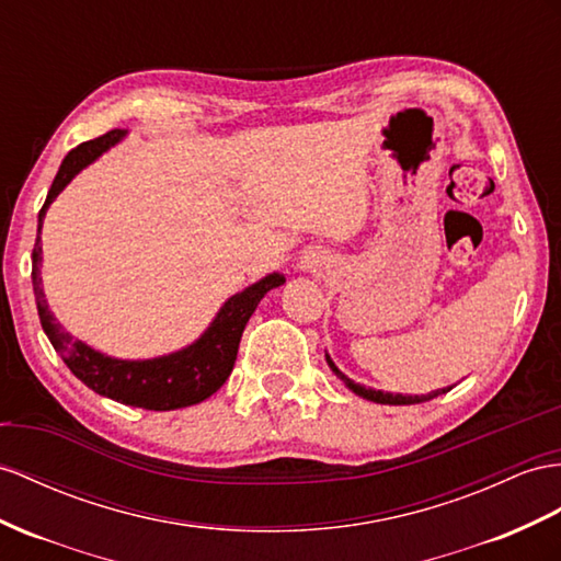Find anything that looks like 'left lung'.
<instances>
[{"label": "left lung", "instance_id": "obj_1", "mask_svg": "<svg viewBox=\"0 0 561 561\" xmlns=\"http://www.w3.org/2000/svg\"><path fill=\"white\" fill-rule=\"evenodd\" d=\"M327 363H329V367H332V371L334 375L348 386V389L353 391V393H357V396H363V398H367V400H371V403H381V405H414V403H424V400H431V398H436V396H440V393H448L450 389H440V391H431V393H426V396H403V393H383V391H375V389H365V386H360V383H355L353 379H348L346 375H343V371L332 363V357L327 355Z\"/></svg>", "mask_w": 561, "mask_h": 561}]
</instances>
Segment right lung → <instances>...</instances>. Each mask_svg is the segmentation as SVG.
Returning <instances> with one entry per match:
<instances>
[{
    "mask_svg": "<svg viewBox=\"0 0 561 561\" xmlns=\"http://www.w3.org/2000/svg\"><path fill=\"white\" fill-rule=\"evenodd\" d=\"M123 137V130H111L96 139L82 141L80 147L68 151L59 172H56L45 206H42L37 215V239L33 249V289L39 322L42 329H45V334L49 336L54 351L61 355V360L68 365V369L94 393L106 396L123 405L158 412L190 408L201 403V400L210 398L227 381V377L232 375L243 327H247L257 304H261V298L270 289H277L286 279L279 272H272V275L263 277L261 282L251 284L249 289L227 298L220 312L215 314L210 327L201 334V339L192 343V346L170 355L151 357V360H118V357L99 353L90 348L88 343H82L68 332H64V327L56 322L47 306L45 291H42V220H45L51 201L64 192V186L73 180L82 168H88L92 161H96L99 156L108 151L113 144H118Z\"/></svg>",
    "mask_w": 561,
    "mask_h": 561,
    "instance_id": "obj_1",
    "label": "right lung"
}]
</instances>
